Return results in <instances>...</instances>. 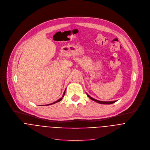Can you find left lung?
Here are the masks:
<instances>
[{
  "label": "left lung",
  "instance_id": "obj_1",
  "mask_svg": "<svg viewBox=\"0 0 150 150\" xmlns=\"http://www.w3.org/2000/svg\"><path fill=\"white\" fill-rule=\"evenodd\" d=\"M87 95V96L91 99V100H93V101H95V102H97V103H100V104H106V105H109V104H112V103H115V102H117V100L116 101H110V102H103V101H99V100H96V99H93V98H92V97H91L89 95H88V94H86Z\"/></svg>",
  "mask_w": 150,
  "mask_h": 150
}]
</instances>
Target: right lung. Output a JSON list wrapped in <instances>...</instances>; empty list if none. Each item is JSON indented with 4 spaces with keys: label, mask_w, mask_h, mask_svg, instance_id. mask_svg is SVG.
Here are the masks:
<instances>
[{
    "label": "right lung",
    "mask_w": 150,
    "mask_h": 150,
    "mask_svg": "<svg viewBox=\"0 0 150 150\" xmlns=\"http://www.w3.org/2000/svg\"><path fill=\"white\" fill-rule=\"evenodd\" d=\"M64 93H65V91H64V94H63V96H62V97H64ZM62 99V98H60L59 99H58V100H57L56 102H54V103H51V104H48V105H46V106H48V105H52V104H54V103H57V102H59V101H61V100ZM41 106H44V105H41Z\"/></svg>",
    "instance_id": "add662e5"
}]
</instances>
